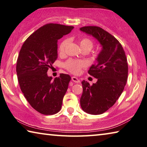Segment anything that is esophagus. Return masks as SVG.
<instances>
[{
	"label": "esophagus",
	"mask_w": 147,
	"mask_h": 147,
	"mask_svg": "<svg viewBox=\"0 0 147 147\" xmlns=\"http://www.w3.org/2000/svg\"><path fill=\"white\" fill-rule=\"evenodd\" d=\"M71 80H72V81H74V82L76 83H80V80H79L78 78H77L76 77H72Z\"/></svg>",
	"instance_id": "obj_1"
}]
</instances>
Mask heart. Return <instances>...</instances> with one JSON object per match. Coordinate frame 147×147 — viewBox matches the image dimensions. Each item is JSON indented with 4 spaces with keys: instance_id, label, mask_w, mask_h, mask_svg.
Here are the masks:
<instances>
[{
    "instance_id": "b5f03b06",
    "label": "heart",
    "mask_w": 147,
    "mask_h": 147,
    "mask_svg": "<svg viewBox=\"0 0 147 147\" xmlns=\"http://www.w3.org/2000/svg\"><path fill=\"white\" fill-rule=\"evenodd\" d=\"M67 44H68V41L66 40H64L60 44L59 47V51L60 53H64L65 51V48ZM79 45L81 49H91V48L93 46V43L92 41L90 39H88L87 38H83L79 40ZM85 66V62L82 61H78V60H72L70 59L69 61H67L65 63V66H66V69H68L69 71H70L71 73L77 74H78L81 70V68Z\"/></svg>"
}]
</instances>
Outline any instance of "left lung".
<instances>
[{
  "label": "left lung",
  "mask_w": 147,
  "mask_h": 147,
  "mask_svg": "<svg viewBox=\"0 0 147 147\" xmlns=\"http://www.w3.org/2000/svg\"><path fill=\"white\" fill-rule=\"evenodd\" d=\"M80 30L95 38L102 49L88 73L98 79L90 85L82 81L83 94L80 99L84 111L100 115L113 105L123 92L128 79V66L124 49L120 42L107 31L96 26L80 28Z\"/></svg>",
  "instance_id": "8db88e82"
}]
</instances>
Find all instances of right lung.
Here are the masks:
<instances>
[{"label": "right lung", "mask_w": 147, "mask_h": 147, "mask_svg": "<svg viewBox=\"0 0 147 147\" xmlns=\"http://www.w3.org/2000/svg\"><path fill=\"white\" fill-rule=\"evenodd\" d=\"M73 28L46 24L25 41L19 51L16 72L20 88L31 106L41 114L54 115L61 109L71 77L61 74L53 80L47 72L58 57V40Z\"/></svg>", "instance_id": "right-lung-1"}]
</instances>
